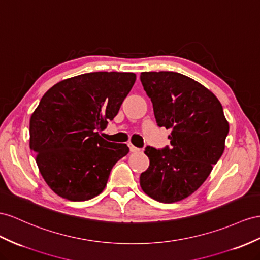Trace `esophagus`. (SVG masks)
I'll list each match as a JSON object with an SVG mask.
<instances>
[{
  "label": "esophagus",
  "mask_w": 260,
  "mask_h": 260,
  "mask_svg": "<svg viewBox=\"0 0 260 260\" xmlns=\"http://www.w3.org/2000/svg\"><path fill=\"white\" fill-rule=\"evenodd\" d=\"M128 147H129V150H131L132 152H137V151H141V149L137 148V147H135V146L133 145V144H128Z\"/></svg>",
  "instance_id": "1"
}]
</instances>
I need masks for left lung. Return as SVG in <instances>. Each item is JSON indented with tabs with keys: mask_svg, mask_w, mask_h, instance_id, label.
<instances>
[{
	"mask_svg": "<svg viewBox=\"0 0 260 260\" xmlns=\"http://www.w3.org/2000/svg\"><path fill=\"white\" fill-rule=\"evenodd\" d=\"M159 127L171 128V147L147 146L148 169L139 182L146 194L162 203L181 201L197 191L221 158L229 123L221 102L201 83L172 71L142 72Z\"/></svg>",
	"mask_w": 260,
	"mask_h": 260,
	"instance_id": "1",
	"label": "left lung"
}]
</instances>
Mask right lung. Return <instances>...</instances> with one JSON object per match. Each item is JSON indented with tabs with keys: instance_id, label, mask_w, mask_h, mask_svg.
I'll return each instance as SVG.
<instances>
[{
	"instance_id": "right-lung-1",
	"label": "right lung",
	"mask_w": 260,
	"mask_h": 260,
	"mask_svg": "<svg viewBox=\"0 0 260 260\" xmlns=\"http://www.w3.org/2000/svg\"><path fill=\"white\" fill-rule=\"evenodd\" d=\"M133 72H90L62 80L45 93L29 122V147L49 188L85 201L105 188L110 172L128 154L126 144L99 135L135 83Z\"/></svg>"
}]
</instances>
